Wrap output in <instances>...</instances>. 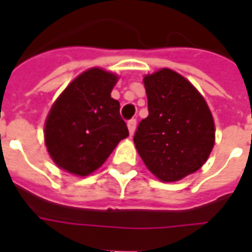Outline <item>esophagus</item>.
<instances>
[{
    "instance_id": "1",
    "label": "esophagus",
    "mask_w": 252,
    "mask_h": 252,
    "mask_svg": "<svg viewBox=\"0 0 252 252\" xmlns=\"http://www.w3.org/2000/svg\"><path fill=\"white\" fill-rule=\"evenodd\" d=\"M126 126H128V131H129V135H133V132L136 129V120L135 119H131V120H128L126 123Z\"/></svg>"
}]
</instances>
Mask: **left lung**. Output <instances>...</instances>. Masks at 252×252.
Segmentation results:
<instances>
[{"label": "left lung", "instance_id": "left-lung-1", "mask_svg": "<svg viewBox=\"0 0 252 252\" xmlns=\"http://www.w3.org/2000/svg\"><path fill=\"white\" fill-rule=\"evenodd\" d=\"M148 116L133 136L147 169L175 182L205 163L215 146V123L208 104L191 83L170 68L143 79Z\"/></svg>", "mask_w": 252, "mask_h": 252}]
</instances>
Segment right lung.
Listing matches in <instances>:
<instances>
[{"label": "right lung", "mask_w": 252, "mask_h": 252, "mask_svg": "<svg viewBox=\"0 0 252 252\" xmlns=\"http://www.w3.org/2000/svg\"><path fill=\"white\" fill-rule=\"evenodd\" d=\"M119 77L93 67L78 75L52 105L44 126L47 151L58 167L89 175L129 132L112 98Z\"/></svg>", "instance_id": "1"}]
</instances>
